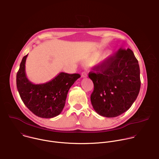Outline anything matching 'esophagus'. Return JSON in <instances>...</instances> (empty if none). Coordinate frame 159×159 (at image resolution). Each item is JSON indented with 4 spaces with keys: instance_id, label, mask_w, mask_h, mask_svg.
I'll use <instances>...</instances> for the list:
<instances>
[{
    "instance_id": "1",
    "label": "esophagus",
    "mask_w": 159,
    "mask_h": 159,
    "mask_svg": "<svg viewBox=\"0 0 159 159\" xmlns=\"http://www.w3.org/2000/svg\"><path fill=\"white\" fill-rule=\"evenodd\" d=\"M82 77H84V78L87 77V73H86V72H82Z\"/></svg>"
}]
</instances>
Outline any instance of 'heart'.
Segmentation results:
<instances>
[{"label": "heart", "mask_w": 159, "mask_h": 159, "mask_svg": "<svg viewBox=\"0 0 159 159\" xmlns=\"http://www.w3.org/2000/svg\"><path fill=\"white\" fill-rule=\"evenodd\" d=\"M111 53L110 52H106L104 55H103V57H102V58L100 60V62H102V61H104L108 57H109L110 56H111ZM96 59V57H93V58H92V60H95Z\"/></svg>", "instance_id": "b5f03b06"}]
</instances>
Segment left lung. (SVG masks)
<instances>
[{"mask_svg":"<svg viewBox=\"0 0 159 159\" xmlns=\"http://www.w3.org/2000/svg\"><path fill=\"white\" fill-rule=\"evenodd\" d=\"M93 70L89 74L94 83L90 101L98 114L114 118L128 110L141 85L139 61L132 50L120 48Z\"/></svg>","mask_w":159,"mask_h":159,"instance_id":"obj_1","label":"left lung"}]
</instances>
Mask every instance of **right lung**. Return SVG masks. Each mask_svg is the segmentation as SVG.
<instances>
[{
  "instance_id": "obj_1",
  "label": "right lung",
  "mask_w": 159,
  "mask_h": 159,
  "mask_svg": "<svg viewBox=\"0 0 159 159\" xmlns=\"http://www.w3.org/2000/svg\"><path fill=\"white\" fill-rule=\"evenodd\" d=\"M27 57L22 58L16 75L17 88L22 102L38 117L51 118L59 115L65 106L68 92L80 75L60 72L48 82L34 84L26 75Z\"/></svg>"
}]
</instances>
